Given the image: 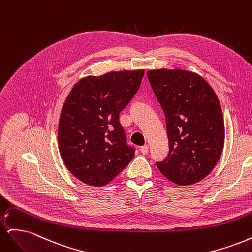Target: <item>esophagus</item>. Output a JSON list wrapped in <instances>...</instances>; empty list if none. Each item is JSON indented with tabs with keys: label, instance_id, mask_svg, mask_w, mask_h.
Listing matches in <instances>:
<instances>
[{
	"label": "esophagus",
	"instance_id": "esophagus-1",
	"mask_svg": "<svg viewBox=\"0 0 252 252\" xmlns=\"http://www.w3.org/2000/svg\"><path fill=\"white\" fill-rule=\"evenodd\" d=\"M140 151L142 152L143 155H146L147 152H148V146H147V145H144V146H141L140 147Z\"/></svg>",
	"mask_w": 252,
	"mask_h": 252
}]
</instances>
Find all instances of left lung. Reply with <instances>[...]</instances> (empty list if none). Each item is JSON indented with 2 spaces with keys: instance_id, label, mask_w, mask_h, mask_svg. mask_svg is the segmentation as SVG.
Returning a JSON list of instances; mask_svg holds the SVG:
<instances>
[{
  "instance_id": "8db88e82",
  "label": "left lung",
  "mask_w": 252,
  "mask_h": 252,
  "mask_svg": "<svg viewBox=\"0 0 252 252\" xmlns=\"http://www.w3.org/2000/svg\"><path fill=\"white\" fill-rule=\"evenodd\" d=\"M165 113L169 154L157 167L178 185H192L215 168L222 155L225 126L219 98L199 74L182 69L147 72Z\"/></svg>"
}]
</instances>
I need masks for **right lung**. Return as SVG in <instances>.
Masks as SVG:
<instances>
[{"instance_id": "1", "label": "right lung", "mask_w": 252, "mask_h": 252, "mask_svg": "<svg viewBox=\"0 0 252 252\" xmlns=\"http://www.w3.org/2000/svg\"><path fill=\"white\" fill-rule=\"evenodd\" d=\"M143 77V69L89 75L68 94L59 121V149L68 170L85 184L105 186L134 157L119 116Z\"/></svg>"}]
</instances>
